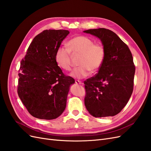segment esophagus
Segmentation results:
<instances>
[{
	"label": "esophagus",
	"instance_id": "1",
	"mask_svg": "<svg viewBox=\"0 0 151 151\" xmlns=\"http://www.w3.org/2000/svg\"><path fill=\"white\" fill-rule=\"evenodd\" d=\"M75 83L77 84H82V82L81 81H79V80H76L75 81Z\"/></svg>",
	"mask_w": 151,
	"mask_h": 151
}]
</instances>
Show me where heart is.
Segmentation results:
<instances>
[{
  "instance_id": "obj_1",
  "label": "heart",
  "mask_w": 151,
  "mask_h": 151,
  "mask_svg": "<svg viewBox=\"0 0 151 151\" xmlns=\"http://www.w3.org/2000/svg\"><path fill=\"white\" fill-rule=\"evenodd\" d=\"M68 47H60L57 48L55 59L57 65L62 69L70 70L72 63L71 53L76 55H81L78 65L70 73V76L76 79H83L88 76L91 70L98 71L101 67L106 55V49L101 43L88 36H77L70 39L67 43Z\"/></svg>"
}]
</instances>
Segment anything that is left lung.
I'll list each match as a JSON object with an SVG mask.
<instances>
[{"label": "left lung", "instance_id": "1", "mask_svg": "<svg viewBox=\"0 0 151 151\" xmlns=\"http://www.w3.org/2000/svg\"><path fill=\"white\" fill-rule=\"evenodd\" d=\"M101 40L106 55L98 74L84 82L86 109L94 117L113 116L125 106L134 89L135 67L129 48L113 31H84Z\"/></svg>", "mask_w": 151, "mask_h": 151}]
</instances>
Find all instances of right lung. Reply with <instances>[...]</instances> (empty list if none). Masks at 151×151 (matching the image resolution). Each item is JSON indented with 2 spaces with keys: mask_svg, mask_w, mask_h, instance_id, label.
Listing matches in <instances>:
<instances>
[{
  "mask_svg": "<svg viewBox=\"0 0 151 151\" xmlns=\"http://www.w3.org/2000/svg\"><path fill=\"white\" fill-rule=\"evenodd\" d=\"M68 30L47 29L36 36L21 62L17 93L31 115L53 120L65 110L70 86L75 83L62 72L55 55Z\"/></svg>",
  "mask_w": 151,
  "mask_h": 151,
  "instance_id": "right-lung-1",
  "label": "right lung"
}]
</instances>
